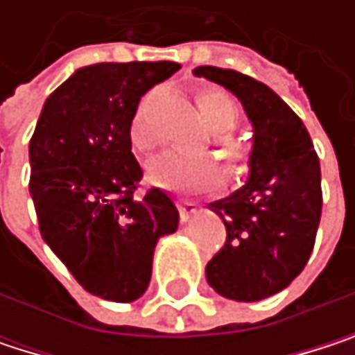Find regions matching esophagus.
Here are the masks:
<instances>
[{"label":"esophagus","instance_id":"obj_1","mask_svg":"<svg viewBox=\"0 0 355 355\" xmlns=\"http://www.w3.org/2000/svg\"><path fill=\"white\" fill-rule=\"evenodd\" d=\"M178 216H180V222H189L193 216H195V211H197V207H195V203L193 201H189V199H178Z\"/></svg>","mask_w":355,"mask_h":355}]
</instances>
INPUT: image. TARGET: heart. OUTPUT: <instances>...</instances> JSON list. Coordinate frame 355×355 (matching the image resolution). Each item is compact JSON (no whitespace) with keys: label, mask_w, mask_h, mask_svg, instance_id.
I'll return each instance as SVG.
<instances>
[{"label":"heart","mask_w":355,"mask_h":355,"mask_svg":"<svg viewBox=\"0 0 355 355\" xmlns=\"http://www.w3.org/2000/svg\"><path fill=\"white\" fill-rule=\"evenodd\" d=\"M197 105L201 108L205 121L214 131V146L222 152L230 177L245 175L250 162V146L239 135L230 133L241 116V108L236 98L222 90V88H201L197 92ZM131 146L141 152L150 154L156 148V135L146 123L144 112H137L129 127ZM222 164L211 154H178L168 152L156 158L150 168L148 177L154 184L164 189L177 191H195V189H209L222 180Z\"/></svg>","instance_id":"obj_1"}]
</instances>
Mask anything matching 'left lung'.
<instances>
[{
	"instance_id": "1",
	"label": "left lung",
	"mask_w": 355,
	"mask_h": 355,
	"mask_svg": "<svg viewBox=\"0 0 355 355\" xmlns=\"http://www.w3.org/2000/svg\"><path fill=\"white\" fill-rule=\"evenodd\" d=\"M193 73L230 90L254 129L247 184L209 203L226 243L205 275L220 296L257 302L288 288L311 259L322 209L319 156L300 116L263 82L211 65Z\"/></svg>"
}]
</instances>
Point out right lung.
Wrapping results in <instances>:
<instances>
[{"label": "right lung", "mask_w": 355, "mask_h": 355, "mask_svg": "<svg viewBox=\"0 0 355 355\" xmlns=\"http://www.w3.org/2000/svg\"><path fill=\"white\" fill-rule=\"evenodd\" d=\"M173 61L98 63L78 69L44 103L31 139V195L42 241L78 284L112 302L137 300L154 248L178 226L173 199L131 154L141 96L177 71Z\"/></svg>", "instance_id": "1"}]
</instances>
